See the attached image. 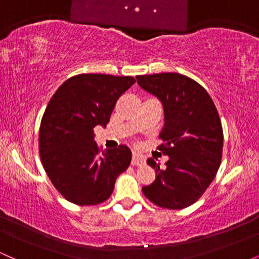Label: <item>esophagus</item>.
Masks as SVG:
<instances>
[{"mask_svg": "<svg viewBox=\"0 0 259 259\" xmlns=\"http://www.w3.org/2000/svg\"><path fill=\"white\" fill-rule=\"evenodd\" d=\"M145 163V157L142 156L141 153L136 152V151H134L133 152V159H132V164L133 165H141Z\"/></svg>", "mask_w": 259, "mask_h": 259, "instance_id": "1", "label": "esophagus"}]
</instances>
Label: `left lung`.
<instances>
[{"label": "left lung", "instance_id": "1", "mask_svg": "<svg viewBox=\"0 0 259 259\" xmlns=\"http://www.w3.org/2000/svg\"><path fill=\"white\" fill-rule=\"evenodd\" d=\"M136 79L162 102L164 126L158 150L169 157L164 169L153 158L147 159L156 170V180L142 187V192L156 206L183 209L204 194L221 165V118L208 92L185 75L160 73Z\"/></svg>", "mask_w": 259, "mask_h": 259}]
</instances>
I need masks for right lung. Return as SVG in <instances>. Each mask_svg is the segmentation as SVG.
I'll return each instance as SVG.
<instances>
[{
    "instance_id": "right-lung-1",
    "label": "right lung",
    "mask_w": 259,
    "mask_h": 259,
    "mask_svg": "<svg viewBox=\"0 0 259 259\" xmlns=\"http://www.w3.org/2000/svg\"><path fill=\"white\" fill-rule=\"evenodd\" d=\"M133 76L79 74L58 88L41 119L38 152L53 186L67 201L94 206L112 195L132 162L125 145L101 152L94 127L106 126Z\"/></svg>"
}]
</instances>
